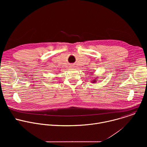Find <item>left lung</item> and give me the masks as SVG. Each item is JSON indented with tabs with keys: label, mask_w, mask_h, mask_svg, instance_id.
I'll list each match as a JSON object with an SVG mask.
<instances>
[{
	"label": "left lung",
	"mask_w": 147,
	"mask_h": 147,
	"mask_svg": "<svg viewBox=\"0 0 147 147\" xmlns=\"http://www.w3.org/2000/svg\"><path fill=\"white\" fill-rule=\"evenodd\" d=\"M96 80H98V77H96L95 78H94V80H92L91 81V82H93V83H95V82H96Z\"/></svg>",
	"instance_id": "1"
}]
</instances>
